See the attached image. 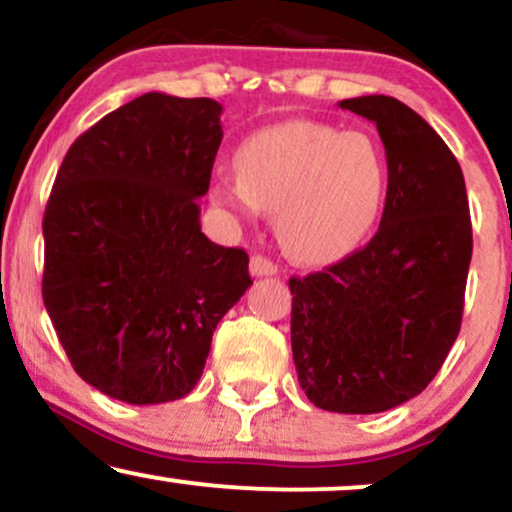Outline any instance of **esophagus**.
Here are the masks:
<instances>
[{"label": "esophagus", "mask_w": 512, "mask_h": 512, "mask_svg": "<svg viewBox=\"0 0 512 512\" xmlns=\"http://www.w3.org/2000/svg\"><path fill=\"white\" fill-rule=\"evenodd\" d=\"M279 269H276V264L269 260V257L264 255H252L250 257V274L252 276H274Z\"/></svg>", "instance_id": "1"}]
</instances>
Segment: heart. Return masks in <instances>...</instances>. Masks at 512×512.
Returning a JSON list of instances; mask_svg holds the SVG:
<instances>
[{
	"instance_id": "b5f03b06",
	"label": "heart",
	"mask_w": 512,
	"mask_h": 512,
	"mask_svg": "<svg viewBox=\"0 0 512 512\" xmlns=\"http://www.w3.org/2000/svg\"><path fill=\"white\" fill-rule=\"evenodd\" d=\"M238 178L214 186L219 205L257 217L300 262H331L369 236L389 195V159L369 133L295 119L262 128L240 143Z\"/></svg>"
}]
</instances>
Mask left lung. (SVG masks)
I'll use <instances>...</instances> for the list:
<instances>
[{
    "label": "left lung",
    "instance_id": "obj_1",
    "mask_svg": "<svg viewBox=\"0 0 512 512\" xmlns=\"http://www.w3.org/2000/svg\"><path fill=\"white\" fill-rule=\"evenodd\" d=\"M338 107L377 123L389 195L365 248L288 281L291 346L310 403L372 415L427 389L458 338L472 260L470 205L458 159L408 104L365 95Z\"/></svg>",
    "mask_w": 512,
    "mask_h": 512
}]
</instances>
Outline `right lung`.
Returning <instances> with one entry per match:
<instances>
[{
    "mask_svg": "<svg viewBox=\"0 0 512 512\" xmlns=\"http://www.w3.org/2000/svg\"><path fill=\"white\" fill-rule=\"evenodd\" d=\"M209 97L145 92L69 147L42 233V300L78 377L131 405L188 396L248 252L200 231L224 138Z\"/></svg>",
    "mask_w": 512,
    "mask_h": 512,
    "instance_id": "right-lung-1",
    "label": "right lung"
}]
</instances>
